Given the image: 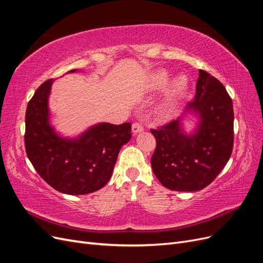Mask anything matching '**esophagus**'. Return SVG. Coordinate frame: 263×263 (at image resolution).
<instances>
[{"mask_svg": "<svg viewBox=\"0 0 263 263\" xmlns=\"http://www.w3.org/2000/svg\"><path fill=\"white\" fill-rule=\"evenodd\" d=\"M132 130H133V133L134 134H139V133H141L142 130H144V127H142V125L140 124V123H134L133 125H132Z\"/></svg>", "mask_w": 263, "mask_h": 263, "instance_id": "esophagus-1", "label": "esophagus"}]
</instances>
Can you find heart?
I'll use <instances>...</instances> for the list:
<instances>
[{"label": "heart", "instance_id": "heart-1", "mask_svg": "<svg viewBox=\"0 0 263 263\" xmlns=\"http://www.w3.org/2000/svg\"><path fill=\"white\" fill-rule=\"evenodd\" d=\"M170 73L164 69L156 70L150 76L148 80V89L151 91L161 90L168 84ZM190 86L189 78L184 74H180L168 84L164 91V98L157 109L158 117L162 121H168L177 112V108L181 100L185 97Z\"/></svg>", "mask_w": 263, "mask_h": 263}]
</instances>
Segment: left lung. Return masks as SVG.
Here are the masks:
<instances>
[{
  "mask_svg": "<svg viewBox=\"0 0 263 263\" xmlns=\"http://www.w3.org/2000/svg\"><path fill=\"white\" fill-rule=\"evenodd\" d=\"M196 94L176 121L151 129L157 147L151 166L161 184L172 191L194 192L214 181L228 162L234 146L233 101L225 86L206 71H198ZM198 122L187 134L184 121Z\"/></svg>",
  "mask_w": 263,
  "mask_h": 263,
  "instance_id": "8db88e82",
  "label": "left lung"
}]
</instances>
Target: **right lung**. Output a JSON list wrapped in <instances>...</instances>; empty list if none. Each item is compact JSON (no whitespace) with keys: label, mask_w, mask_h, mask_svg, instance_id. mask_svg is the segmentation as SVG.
<instances>
[{"label":"right lung","mask_w":263,"mask_h":263,"mask_svg":"<svg viewBox=\"0 0 263 263\" xmlns=\"http://www.w3.org/2000/svg\"><path fill=\"white\" fill-rule=\"evenodd\" d=\"M52 83L53 79L44 82L28 102L27 157L39 176L59 192L69 195L95 192L112 177L119 150L132 138V124L99 123L77 137H63L50 122L48 100Z\"/></svg>","instance_id":"right-lung-1"}]
</instances>
